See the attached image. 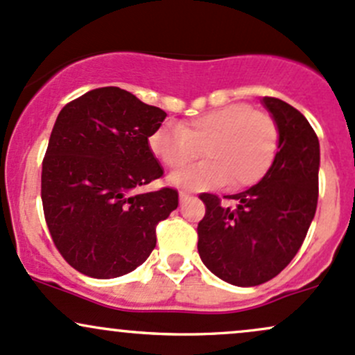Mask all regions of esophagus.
<instances>
[{"mask_svg": "<svg viewBox=\"0 0 355 355\" xmlns=\"http://www.w3.org/2000/svg\"><path fill=\"white\" fill-rule=\"evenodd\" d=\"M190 197H192V193L185 192V190H180V200H182V202H185L187 198H190Z\"/></svg>", "mask_w": 355, "mask_h": 355, "instance_id": "1", "label": "esophagus"}]
</instances>
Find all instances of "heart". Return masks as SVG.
Returning <instances> with one entry per match:
<instances>
[{
    "mask_svg": "<svg viewBox=\"0 0 355 355\" xmlns=\"http://www.w3.org/2000/svg\"><path fill=\"white\" fill-rule=\"evenodd\" d=\"M151 155L165 168L177 170L198 155L205 162L170 175L178 189L212 190L225 185L248 189L264 178L279 148V130L271 116L249 104H231L175 126L163 124L148 138Z\"/></svg>",
    "mask_w": 355,
    "mask_h": 355,
    "instance_id": "obj_1",
    "label": "heart"
}]
</instances>
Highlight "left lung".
<instances>
[{"instance_id":"obj_1","label":"left lung","mask_w":355,"mask_h":355,"mask_svg":"<svg viewBox=\"0 0 355 355\" xmlns=\"http://www.w3.org/2000/svg\"><path fill=\"white\" fill-rule=\"evenodd\" d=\"M279 130V150L258 185L236 193L234 207L214 193L198 222V254L236 286H256L279 275L305 241L318 202L320 146L305 116L276 97H264Z\"/></svg>"}]
</instances>
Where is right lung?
<instances>
[{"instance_id": "add662e5", "label": "right lung", "mask_w": 355, "mask_h": 355, "mask_svg": "<svg viewBox=\"0 0 355 355\" xmlns=\"http://www.w3.org/2000/svg\"><path fill=\"white\" fill-rule=\"evenodd\" d=\"M166 112L119 87H99L70 101L57 116L42 163V204L50 236L73 270L118 278L145 263L157 225L178 205L148 138Z\"/></svg>"}]
</instances>
